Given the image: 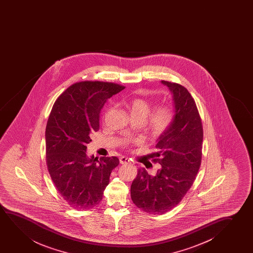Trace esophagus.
I'll return each mask as SVG.
<instances>
[{
	"instance_id": "1",
	"label": "esophagus",
	"mask_w": 253,
	"mask_h": 253,
	"mask_svg": "<svg viewBox=\"0 0 253 253\" xmlns=\"http://www.w3.org/2000/svg\"><path fill=\"white\" fill-rule=\"evenodd\" d=\"M119 161H120V163L121 164H128V163H130V161L127 157H125V156H122L119 158Z\"/></svg>"
}]
</instances>
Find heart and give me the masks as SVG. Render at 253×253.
<instances>
[{"label":"heart","instance_id":"1","mask_svg":"<svg viewBox=\"0 0 253 253\" xmlns=\"http://www.w3.org/2000/svg\"><path fill=\"white\" fill-rule=\"evenodd\" d=\"M132 118L135 120H145L149 129L160 135L169 128L174 118V110L171 105H163L152 111V104L142 98H134L126 104ZM152 113L150 114V112Z\"/></svg>","mask_w":253,"mask_h":253}]
</instances>
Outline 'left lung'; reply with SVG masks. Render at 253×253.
Segmentation results:
<instances>
[{
  "label": "left lung",
  "instance_id": "1",
  "mask_svg": "<svg viewBox=\"0 0 253 253\" xmlns=\"http://www.w3.org/2000/svg\"><path fill=\"white\" fill-rule=\"evenodd\" d=\"M173 95L174 118L156 141L161 164L156 175L139 169L130 194L133 203L142 211L163 214L180 203L194 183L202 156L203 128L194 98L179 84L161 81Z\"/></svg>",
  "mask_w": 253,
  "mask_h": 253
}]
</instances>
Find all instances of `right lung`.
Instances as JSON below:
<instances>
[{"label":"right lung","instance_id":"obj_1","mask_svg":"<svg viewBox=\"0 0 253 253\" xmlns=\"http://www.w3.org/2000/svg\"><path fill=\"white\" fill-rule=\"evenodd\" d=\"M125 86L100 81L73 84L53 104L45 128L48 171L68 204L85 210L100 202L119 159L87 156L90 135L99 129L101 110Z\"/></svg>","mask_w":253,"mask_h":253}]
</instances>
